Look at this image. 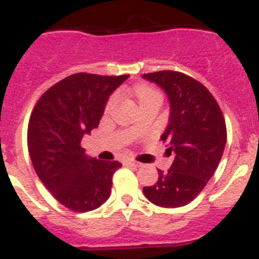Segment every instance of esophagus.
I'll return each instance as SVG.
<instances>
[{"label":"esophagus","mask_w":259,"mask_h":259,"mask_svg":"<svg viewBox=\"0 0 259 259\" xmlns=\"http://www.w3.org/2000/svg\"><path fill=\"white\" fill-rule=\"evenodd\" d=\"M125 164H128V166H134V167H140L141 166L140 162H136V161H127V162H125Z\"/></svg>","instance_id":"esophagus-1"}]
</instances>
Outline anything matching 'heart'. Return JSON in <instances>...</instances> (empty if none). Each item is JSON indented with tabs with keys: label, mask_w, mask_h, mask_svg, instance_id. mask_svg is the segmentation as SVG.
I'll use <instances>...</instances> for the list:
<instances>
[{
	"label": "heart",
	"mask_w": 259,
	"mask_h": 259,
	"mask_svg": "<svg viewBox=\"0 0 259 259\" xmlns=\"http://www.w3.org/2000/svg\"><path fill=\"white\" fill-rule=\"evenodd\" d=\"M135 95H136L137 100H139V104H144V102L149 101V100H152V98H155V97H162L161 93L158 92L157 89L153 88V87L150 85H146V84H139V85H136V88H135ZM115 101H116V95L111 96L107 106L110 107Z\"/></svg>",
	"instance_id": "heart-1"
}]
</instances>
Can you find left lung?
Listing matches in <instances>:
<instances>
[{"label": "left lung", "instance_id": "obj_1", "mask_svg": "<svg viewBox=\"0 0 259 259\" xmlns=\"http://www.w3.org/2000/svg\"><path fill=\"white\" fill-rule=\"evenodd\" d=\"M143 77L168 97L170 118L161 140L175 153L170 170H158L157 183L143 192L157 206H184L205 188L221 162L227 140L224 116L206 87L188 75L164 70Z\"/></svg>", "mask_w": 259, "mask_h": 259}]
</instances>
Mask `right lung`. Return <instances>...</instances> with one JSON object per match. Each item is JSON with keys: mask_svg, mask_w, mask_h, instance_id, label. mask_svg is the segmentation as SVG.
Returning <instances> with one entry per match:
<instances>
[{"mask_svg": "<svg viewBox=\"0 0 259 259\" xmlns=\"http://www.w3.org/2000/svg\"><path fill=\"white\" fill-rule=\"evenodd\" d=\"M130 75H70L41 96L31 114L27 143L36 174L67 209L85 212L110 197L122 163L88 157L81 139L98 127L110 95Z\"/></svg>", "mask_w": 259, "mask_h": 259, "instance_id": "1", "label": "right lung"}]
</instances>
